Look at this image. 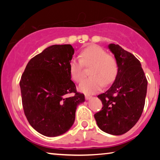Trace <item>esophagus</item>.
Here are the masks:
<instances>
[{
  "label": "esophagus",
  "instance_id": "obj_1",
  "mask_svg": "<svg viewBox=\"0 0 160 160\" xmlns=\"http://www.w3.org/2000/svg\"><path fill=\"white\" fill-rule=\"evenodd\" d=\"M91 98H92V96H90V95H88V94H85V99H86L87 100L90 99Z\"/></svg>",
  "mask_w": 160,
  "mask_h": 160
}]
</instances>
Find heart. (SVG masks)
Instances as JSON below:
<instances>
[{"instance_id":"obj_1","label":"heart","mask_w":160,"mask_h":160,"mask_svg":"<svg viewBox=\"0 0 160 160\" xmlns=\"http://www.w3.org/2000/svg\"><path fill=\"white\" fill-rule=\"evenodd\" d=\"M79 61L72 60L70 63V75L75 82H80L84 78L83 67L89 68L87 78L79 86V90L86 94L99 91L102 85L107 86L113 82L118 73L116 58L106 53L101 47L90 45L80 51Z\"/></svg>"}]
</instances>
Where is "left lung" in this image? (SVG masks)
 Instances as JSON below:
<instances>
[{
  "instance_id": "8db88e82",
  "label": "left lung",
  "mask_w": 160,
  "mask_h": 160,
  "mask_svg": "<svg viewBox=\"0 0 160 160\" xmlns=\"http://www.w3.org/2000/svg\"><path fill=\"white\" fill-rule=\"evenodd\" d=\"M108 47L117 62L118 73L109 90L97 96L103 107L94 116L102 131L120 135L131 130L141 116L148 80L133 54L118 44H110Z\"/></svg>"
}]
</instances>
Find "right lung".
Instances as JSON below:
<instances>
[{
  "instance_id": "obj_1",
  "label": "right lung",
  "mask_w": 160,
  "mask_h": 160,
  "mask_svg": "<svg viewBox=\"0 0 160 160\" xmlns=\"http://www.w3.org/2000/svg\"><path fill=\"white\" fill-rule=\"evenodd\" d=\"M74 54L70 44L52 45L28 62L21 77L22 102L26 118L42 135L56 137L71 128L78 104L85 95L78 92L70 75ZM74 93V96L67 94Z\"/></svg>"
}]
</instances>
